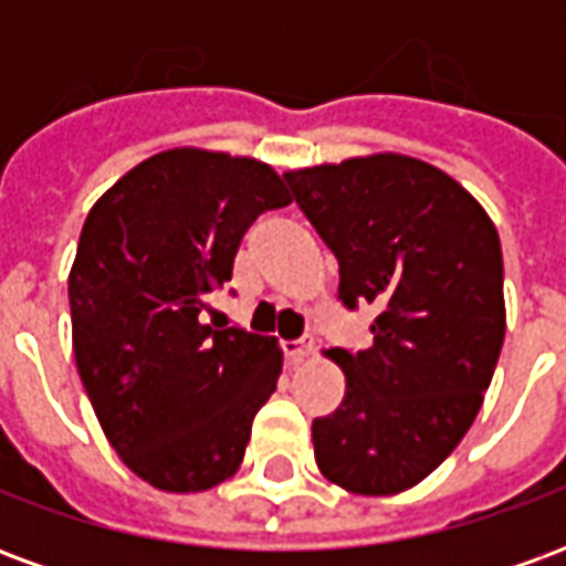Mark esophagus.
I'll return each mask as SVG.
<instances>
[{"instance_id": "esophagus-1", "label": "esophagus", "mask_w": 566, "mask_h": 566, "mask_svg": "<svg viewBox=\"0 0 566 566\" xmlns=\"http://www.w3.org/2000/svg\"><path fill=\"white\" fill-rule=\"evenodd\" d=\"M282 352H284V357H287V364H291V367H300L303 360H308V357H312L315 345H312V339H294V343H282Z\"/></svg>"}]
</instances>
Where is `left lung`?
I'll list each match as a JSON object with an SVG mask.
<instances>
[{
  "label": "left lung",
  "mask_w": 566,
  "mask_h": 566,
  "mask_svg": "<svg viewBox=\"0 0 566 566\" xmlns=\"http://www.w3.org/2000/svg\"><path fill=\"white\" fill-rule=\"evenodd\" d=\"M339 260L345 308L376 306L373 345L331 348L343 406L312 421L318 470L364 497L400 494L458 449L497 367L500 235L451 175L403 154L284 172Z\"/></svg>",
  "instance_id": "1"
}]
</instances>
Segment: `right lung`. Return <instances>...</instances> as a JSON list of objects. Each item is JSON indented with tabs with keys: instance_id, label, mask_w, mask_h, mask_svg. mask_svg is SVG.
I'll use <instances>...</instances> for the list:
<instances>
[{
	"instance_id": "obj_1",
	"label": "right lung",
	"mask_w": 566,
	"mask_h": 566,
	"mask_svg": "<svg viewBox=\"0 0 566 566\" xmlns=\"http://www.w3.org/2000/svg\"><path fill=\"white\" fill-rule=\"evenodd\" d=\"M291 202L272 166L172 148L108 187L69 272L75 364L112 449L148 485L209 491L239 470L282 373L275 336L199 321L263 211Z\"/></svg>"
}]
</instances>
